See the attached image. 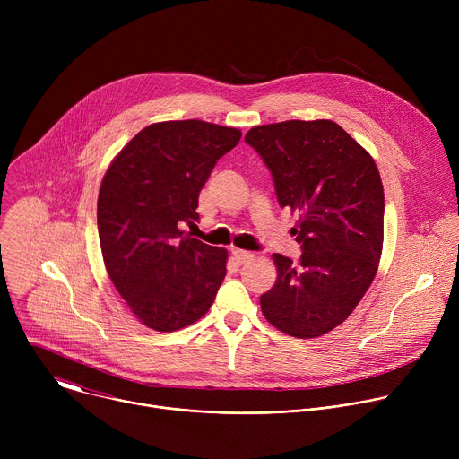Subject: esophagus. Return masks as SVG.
Segmentation results:
<instances>
[{
    "label": "esophagus",
    "instance_id": "34e87169",
    "mask_svg": "<svg viewBox=\"0 0 459 459\" xmlns=\"http://www.w3.org/2000/svg\"><path fill=\"white\" fill-rule=\"evenodd\" d=\"M232 257L236 259V264H247V261H250L254 257L252 252H247V250H239V248H234L232 250Z\"/></svg>",
    "mask_w": 459,
    "mask_h": 459
}]
</instances>
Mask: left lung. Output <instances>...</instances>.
I'll use <instances>...</instances> for the list:
<instances>
[{
  "instance_id": "left-lung-1",
  "label": "left lung",
  "mask_w": 459,
  "mask_h": 459,
  "mask_svg": "<svg viewBox=\"0 0 459 459\" xmlns=\"http://www.w3.org/2000/svg\"><path fill=\"white\" fill-rule=\"evenodd\" d=\"M245 142L273 174L278 204L299 216L301 257L274 254L278 280L259 298L281 333L317 338L343 323L370 287L383 247L385 195L370 154L329 119L250 128Z\"/></svg>"
}]
</instances>
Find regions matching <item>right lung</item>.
<instances>
[{
  "instance_id": "1",
  "label": "right lung",
  "mask_w": 459,
  "mask_h": 459,
  "mask_svg": "<svg viewBox=\"0 0 459 459\" xmlns=\"http://www.w3.org/2000/svg\"><path fill=\"white\" fill-rule=\"evenodd\" d=\"M238 128L200 119L145 126L110 163L98 195L107 273L149 329L179 331L212 307L227 274V250L183 234L198 220L200 190Z\"/></svg>"
}]
</instances>
